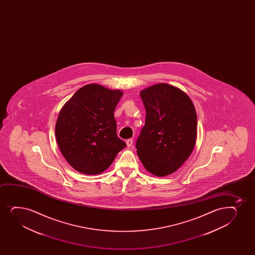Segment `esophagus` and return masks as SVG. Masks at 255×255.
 <instances>
[{
    "label": "esophagus",
    "mask_w": 255,
    "mask_h": 255,
    "mask_svg": "<svg viewBox=\"0 0 255 255\" xmlns=\"http://www.w3.org/2000/svg\"><path fill=\"white\" fill-rule=\"evenodd\" d=\"M132 142H133V140H132V138H129V139H128V140L126 141L127 146H128V147L132 146Z\"/></svg>",
    "instance_id": "34e87169"
}]
</instances>
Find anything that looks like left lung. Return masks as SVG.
I'll return each mask as SVG.
<instances>
[{
	"mask_svg": "<svg viewBox=\"0 0 255 255\" xmlns=\"http://www.w3.org/2000/svg\"><path fill=\"white\" fill-rule=\"evenodd\" d=\"M140 97L146 117L136 141L138 158L148 172L164 177L179 169L193 150L196 110L187 94L167 83L143 89Z\"/></svg>",
	"mask_w": 255,
	"mask_h": 255,
	"instance_id": "8db88e82",
	"label": "left lung"
}]
</instances>
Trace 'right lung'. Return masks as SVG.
I'll return each mask as SVG.
<instances>
[{
  "mask_svg": "<svg viewBox=\"0 0 255 255\" xmlns=\"http://www.w3.org/2000/svg\"><path fill=\"white\" fill-rule=\"evenodd\" d=\"M123 94L121 90L88 84L76 91L59 112L57 143L68 163L79 173H102L126 147L117 136L114 117Z\"/></svg>",
  "mask_w": 255,
  "mask_h": 255,
  "instance_id": "obj_1",
  "label": "right lung"
}]
</instances>
